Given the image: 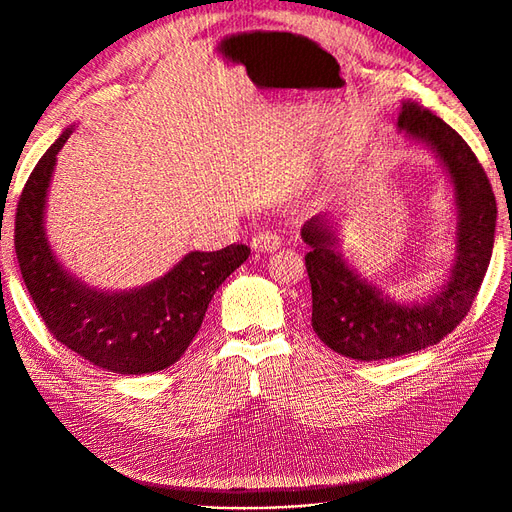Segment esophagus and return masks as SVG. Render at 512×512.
Masks as SVG:
<instances>
[{
  "label": "esophagus",
  "mask_w": 512,
  "mask_h": 512,
  "mask_svg": "<svg viewBox=\"0 0 512 512\" xmlns=\"http://www.w3.org/2000/svg\"><path fill=\"white\" fill-rule=\"evenodd\" d=\"M280 245H282V239L273 230L258 232V235H254L252 239V247L256 252H275Z\"/></svg>",
  "instance_id": "esophagus-1"
}]
</instances>
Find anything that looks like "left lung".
I'll return each instance as SVG.
<instances>
[{
    "label": "left lung",
    "mask_w": 512,
    "mask_h": 512,
    "mask_svg": "<svg viewBox=\"0 0 512 512\" xmlns=\"http://www.w3.org/2000/svg\"><path fill=\"white\" fill-rule=\"evenodd\" d=\"M397 128L406 141L425 145L438 158L451 183L455 256L446 280L427 299L395 301L350 265L339 247V224L329 213L303 224L312 327L331 350L356 361L391 359L438 344L470 312L493 252L498 207L468 143L414 100L401 102Z\"/></svg>",
    "instance_id": "obj_1"
}]
</instances>
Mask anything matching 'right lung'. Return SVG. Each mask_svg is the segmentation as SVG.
Wrapping results in <instances>:
<instances>
[{"label": "right lung", "instance_id": "obj_1", "mask_svg": "<svg viewBox=\"0 0 512 512\" xmlns=\"http://www.w3.org/2000/svg\"><path fill=\"white\" fill-rule=\"evenodd\" d=\"M61 132L29 175L17 205L14 250L46 329L91 365L121 376L166 369L181 359L203 324L215 290L250 256L247 245L188 252L158 280L130 290H102L72 275L46 235V203Z\"/></svg>", "mask_w": 512, "mask_h": 512}]
</instances>
